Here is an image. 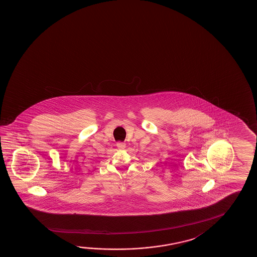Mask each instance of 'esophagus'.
Segmentation results:
<instances>
[{
	"label": "esophagus",
	"instance_id": "obj_1",
	"mask_svg": "<svg viewBox=\"0 0 257 257\" xmlns=\"http://www.w3.org/2000/svg\"><path fill=\"white\" fill-rule=\"evenodd\" d=\"M116 146L119 149H124L125 148V143H116Z\"/></svg>",
	"mask_w": 257,
	"mask_h": 257
}]
</instances>
